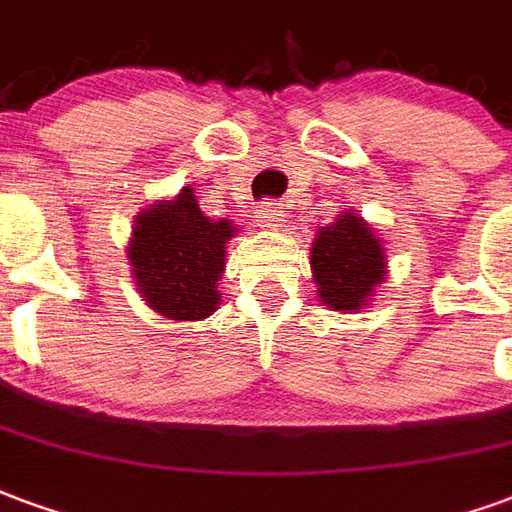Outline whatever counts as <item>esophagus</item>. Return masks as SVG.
I'll return each instance as SVG.
<instances>
[{
    "instance_id": "esophagus-1",
    "label": "esophagus",
    "mask_w": 512,
    "mask_h": 512,
    "mask_svg": "<svg viewBox=\"0 0 512 512\" xmlns=\"http://www.w3.org/2000/svg\"><path fill=\"white\" fill-rule=\"evenodd\" d=\"M256 218H259L261 229H278L283 226V207L275 201H264L256 210Z\"/></svg>"
}]
</instances>
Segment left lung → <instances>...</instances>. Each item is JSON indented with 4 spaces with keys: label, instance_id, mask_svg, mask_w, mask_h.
Wrapping results in <instances>:
<instances>
[{
    "label": "left lung",
    "instance_id": "obj_1",
    "mask_svg": "<svg viewBox=\"0 0 512 512\" xmlns=\"http://www.w3.org/2000/svg\"><path fill=\"white\" fill-rule=\"evenodd\" d=\"M311 272L322 305L360 313L376 297L387 275V248L376 229L357 210L341 212L316 231L311 242Z\"/></svg>",
    "mask_w": 512,
    "mask_h": 512
}]
</instances>
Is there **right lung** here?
<instances>
[{"mask_svg":"<svg viewBox=\"0 0 512 512\" xmlns=\"http://www.w3.org/2000/svg\"><path fill=\"white\" fill-rule=\"evenodd\" d=\"M231 220L207 218L190 185L138 212L128 240L130 275L141 300L171 322H201L218 311V281Z\"/></svg>","mask_w":512,"mask_h":512,"instance_id":"obj_1","label":"right lung"}]
</instances>
